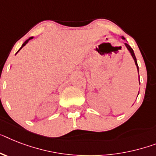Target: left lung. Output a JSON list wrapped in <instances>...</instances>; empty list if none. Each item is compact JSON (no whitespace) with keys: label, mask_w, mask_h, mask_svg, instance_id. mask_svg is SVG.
I'll return each mask as SVG.
<instances>
[{"label":"left lung","mask_w":156,"mask_h":156,"mask_svg":"<svg viewBox=\"0 0 156 156\" xmlns=\"http://www.w3.org/2000/svg\"><path fill=\"white\" fill-rule=\"evenodd\" d=\"M122 38H123V40H124V37H122ZM125 45H126V47H127V49L129 50V52H131V54H132V57H133L134 60H135V64H136V67H137V70H138V73H139V67H138V64H137V60H136V56H135V53H134L133 49H132V48L130 47V45H129V44H128L125 43ZM139 80H140V76H139ZM138 95H139V94H138Z\"/></svg>","instance_id":"obj_1"}]
</instances>
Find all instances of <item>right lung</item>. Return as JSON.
<instances>
[{
  "instance_id": "right-lung-1",
  "label": "right lung",
  "mask_w": 156,
  "mask_h": 156,
  "mask_svg": "<svg viewBox=\"0 0 156 156\" xmlns=\"http://www.w3.org/2000/svg\"><path fill=\"white\" fill-rule=\"evenodd\" d=\"M33 37H30V38H29V40H27V41H25V42H24V44H22V46H21V48H20V49L18 50V51H17V52H19V51H20V49H21V48H23V47H24V45H25V44H27V43H28V42H29V40H31V39H33ZM17 52H16V53H17Z\"/></svg>"
}]
</instances>
